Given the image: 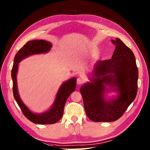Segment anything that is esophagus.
Segmentation results:
<instances>
[{
	"label": "esophagus",
	"mask_w": 150,
	"mask_h": 150,
	"mask_svg": "<svg viewBox=\"0 0 150 150\" xmlns=\"http://www.w3.org/2000/svg\"><path fill=\"white\" fill-rule=\"evenodd\" d=\"M83 82H84L83 79L79 77V78L77 79V84L78 85H81V84H82V83H83Z\"/></svg>",
	"instance_id": "esophagus-1"
}]
</instances>
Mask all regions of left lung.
<instances>
[{
	"mask_svg": "<svg viewBox=\"0 0 150 150\" xmlns=\"http://www.w3.org/2000/svg\"><path fill=\"white\" fill-rule=\"evenodd\" d=\"M111 41L115 45L111 59L98 61L91 82L84 84L80 90L86 113L94 122L119 119L137 93L139 75L134 54L119 38ZM105 84L119 93L116 98L104 99Z\"/></svg>",
	"mask_w": 150,
	"mask_h": 150,
	"instance_id": "obj_1",
	"label": "left lung"
}]
</instances>
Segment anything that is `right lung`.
<instances>
[{
    "mask_svg": "<svg viewBox=\"0 0 150 150\" xmlns=\"http://www.w3.org/2000/svg\"><path fill=\"white\" fill-rule=\"evenodd\" d=\"M52 44L50 42L44 40H34L28 42L25 45L18 50L15 55L13 66L11 69V77L13 80V93L15 100L20 107L24 115L28 120L35 124H51L58 122L61 119L66 102L69 95L74 91L76 88L77 79L73 77L60 86L57 92L55 102L52 107L49 110L40 114H36L28 109L22 103L18 93L17 83V73L18 68V63L26 57L35 55V54L44 53L49 52Z\"/></svg>",
    "mask_w": 150,
    "mask_h": 150,
    "instance_id": "1",
    "label": "right lung"
}]
</instances>
